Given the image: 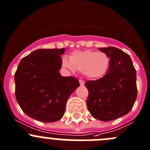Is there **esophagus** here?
<instances>
[{
  "instance_id": "1",
  "label": "esophagus",
  "mask_w": 150,
  "mask_h": 150,
  "mask_svg": "<svg viewBox=\"0 0 150 150\" xmlns=\"http://www.w3.org/2000/svg\"><path fill=\"white\" fill-rule=\"evenodd\" d=\"M79 82H80V85H81V86H83V85H84V83H85L84 81H83V80H82V79H80Z\"/></svg>"
}]
</instances>
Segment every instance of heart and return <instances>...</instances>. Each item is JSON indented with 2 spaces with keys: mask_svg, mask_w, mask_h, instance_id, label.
I'll return each mask as SVG.
<instances>
[{
  "mask_svg": "<svg viewBox=\"0 0 150 150\" xmlns=\"http://www.w3.org/2000/svg\"><path fill=\"white\" fill-rule=\"evenodd\" d=\"M63 67L71 71L83 72L89 78H99L105 75L110 65V58L106 53L92 50L75 51L69 60L62 59Z\"/></svg>",
  "mask_w": 150,
  "mask_h": 150,
  "instance_id": "b5f03b06",
  "label": "heart"
}]
</instances>
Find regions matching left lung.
I'll use <instances>...</instances> for the list:
<instances>
[{"label":"left lung","mask_w":150,"mask_h":150,"mask_svg":"<svg viewBox=\"0 0 150 150\" xmlns=\"http://www.w3.org/2000/svg\"><path fill=\"white\" fill-rule=\"evenodd\" d=\"M109 56L107 73L87 81L86 106L91 115L102 121L116 119L129 112L138 95L136 70L129 55L114 47L98 48Z\"/></svg>","instance_id":"8db88e82"}]
</instances>
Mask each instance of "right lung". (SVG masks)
<instances>
[{
  "label": "right lung",
  "instance_id": "1",
  "mask_svg": "<svg viewBox=\"0 0 150 150\" xmlns=\"http://www.w3.org/2000/svg\"><path fill=\"white\" fill-rule=\"evenodd\" d=\"M65 49H39L22 58L14 78L15 98L23 112L41 122L64 116L68 98L80 86L73 76L63 77L61 54Z\"/></svg>",
  "mask_w": 150,
  "mask_h": 150
}]
</instances>
